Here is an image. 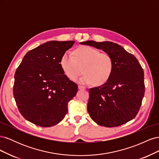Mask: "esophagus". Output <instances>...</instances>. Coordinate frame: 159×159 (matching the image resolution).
Returning <instances> with one entry per match:
<instances>
[{
  "label": "esophagus",
  "mask_w": 159,
  "mask_h": 159,
  "mask_svg": "<svg viewBox=\"0 0 159 159\" xmlns=\"http://www.w3.org/2000/svg\"><path fill=\"white\" fill-rule=\"evenodd\" d=\"M78 89H85L86 88L84 87V86H82V85H78Z\"/></svg>",
  "instance_id": "obj_1"
}]
</instances>
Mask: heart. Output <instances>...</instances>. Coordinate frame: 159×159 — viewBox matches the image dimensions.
<instances>
[{
	"label": "heart",
	"instance_id": "b5f03b06",
	"mask_svg": "<svg viewBox=\"0 0 159 159\" xmlns=\"http://www.w3.org/2000/svg\"><path fill=\"white\" fill-rule=\"evenodd\" d=\"M60 64L64 74L70 80H75L83 68L84 74L78 81L84 85L95 82L98 85L105 84L110 78L113 70V60L107 53H100L93 47L85 46L77 49L74 56L65 53Z\"/></svg>",
	"mask_w": 159,
	"mask_h": 159
}]
</instances>
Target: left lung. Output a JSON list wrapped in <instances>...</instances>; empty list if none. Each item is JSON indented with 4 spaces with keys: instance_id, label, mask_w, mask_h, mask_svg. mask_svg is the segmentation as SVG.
<instances>
[{
    "instance_id": "1",
    "label": "left lung",
    "mask_w": 159,
    "mask_h": 159,
    "mask_svg": "<svg viewBox=\"0 0 159 159\" xmlns=\"http://www.w3.org/2000/svg\"><path fill=\"white\" fill-rule=\"evenodd\" d=\"M110 54L113 60L112 74L106 83L89 89L88 111L101 126L118 127L136 117L145 95L144 71L135 56L112 42L86 41Z\"/></svg>"
}]
</instances>
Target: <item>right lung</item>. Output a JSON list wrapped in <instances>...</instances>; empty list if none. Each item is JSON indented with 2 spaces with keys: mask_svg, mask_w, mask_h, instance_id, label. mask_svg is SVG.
I'll return each mask as SVG.
<instances>
[{
  "mask_svg": "<svg viewBox=\"0 0 159 159\" xmlns=\"http://www.w3.org/2000/svg\"><path fill=\"white\" fill-rule=\"evenodd\" d=\"M74 41H50L28 52L14 74L13 95L19 111L28 121L48 127L60 123L78 85L60 64Z\"/></svg>",
  "mask_w": 159,
  "mask_h": 159,
  "instance_id": "1",
  "label": "right lung"
}]
</instances>
